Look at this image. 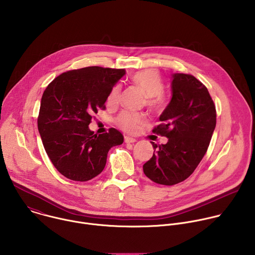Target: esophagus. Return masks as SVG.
Wrapping results in <instances>:
<instances>
[{"mask_svg": "<svg viewBox=\"0 0 255 255\" xmlns=\"http://www.w3.org/2000/svg\"><path fill=\"white\" fill-rule=\"evenodd\" d=\"M136 141H137V139H135V138H133V137L125 136V142H126V143H134V142H136Z\"/></svg>", "mask_w": 255, "mask_h": 255, "instance_id": "1", "label": "esophagus"}]
</instances>
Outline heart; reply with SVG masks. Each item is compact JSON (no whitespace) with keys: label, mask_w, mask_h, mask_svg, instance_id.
<instances>
[{"label":"heart","mask_w":255,"mask_h":255,"mask_svg":"<svg viewBox=\"0 0 255 255\" xmlns=\"http://www.w3.org/2000/svg\"><path fill=\"white\" fill-rule=\"evenodd\" d=\"M132 83L141 89L146 96V103L150 108H158L162 104V92L164 84L158 72L153 69H145L136 72L131 78ZM121 86H115L108 96L107 102L109 105H116L119 101ZM144 122V117L138 113L122 112L118 118V125L127 132H135L138 126Z\"/></svg>","instance_id":"obj_1"}]
</instances>
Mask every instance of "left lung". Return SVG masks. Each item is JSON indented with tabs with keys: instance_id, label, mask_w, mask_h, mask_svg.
<instances>
[{
	"instance_id": "obj_1",
	"label": "left lung",
	"mask_w": 255,
	"mask_h": 255,
	"mask_svg": "<svg viewBox=\"0 0 255 255\" xmlns=\"http://www.w3.org/2000/svg\"><path fill=\"white\" fill-rule=\"evenodd\" d=\"M171 99L153 132L166 144L151 142L154 152L143 171L154 183L172 186L188 178L204 157L216 127V108L208 89L195 77L171 75Z\"/></svg>"
}]
</instances>
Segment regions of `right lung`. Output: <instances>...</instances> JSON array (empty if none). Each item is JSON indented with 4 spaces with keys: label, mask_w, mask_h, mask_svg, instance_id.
<instances>
[{
    "label": "right lung",
    "mask_w": 255,
    "mask_h": 255,
    "mask_svg": "<svg viewBox=\"0 0 255 255\" xmlns=\"http://www.w3.org/2000/svg\"><path fill=\"white\" fill-rule=\"evenodd\" d=\"M125 74V69L89 66L63 72L45 89L38 130L48 157L65 177L94 178L103 171L109 150L123 143L117 129L97 135L89 125Z\"/></svg>",
    "instance_id": "1"
}]
</instances>
